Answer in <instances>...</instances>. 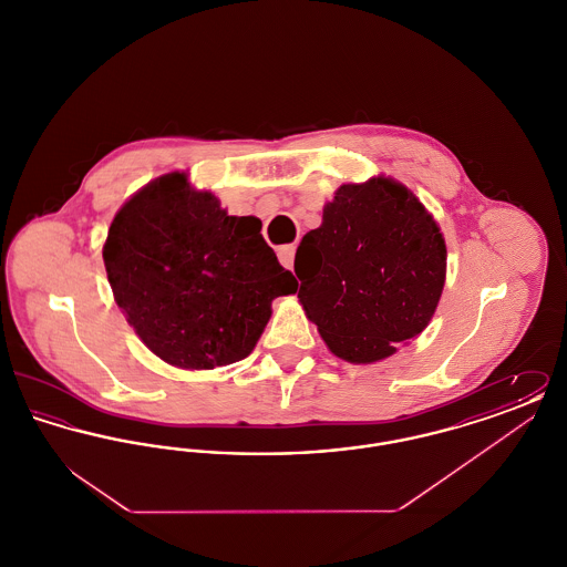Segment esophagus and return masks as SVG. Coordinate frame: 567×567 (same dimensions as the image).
I'll return each instance as SVG.
<instances>
[{
    "mask_svg": "<svg viewBox=\"0 0 567 567\" xmlns=\"http://www.w3.org/2000/svg\"><path fill=\"white\" fill-rule=\"evenodd\" d=\"M278 259H280V264H282L287 270H291V268H293V259H296V244H285V246H280V248H278Z\"/></svg>",
    "mask_w": 567,
    "mask_h": 567,
    "instance_id": "34e87169",
    "label": "esophagus"
}]
</instances>
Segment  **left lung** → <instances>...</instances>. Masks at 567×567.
Listing matches in <instances>:
<instances>
[{
    "label": "left lung",
    "instance_id": "obj_1",
    "mask_svg": "<svg viewBox=\"0 0 567 567\" xmlns=\"http://www.w3.org/2000/svg\"><path fill=\"white\" fill-rule=\"evenodd\" d=\"M299 303L324 344L349 363H374L416 338L446 280L437 223L402 183L342 185L321 227L296 252Z\"/></svg>",
    "mask_w": 567,
    "mask_h": 567
}]
</instances>
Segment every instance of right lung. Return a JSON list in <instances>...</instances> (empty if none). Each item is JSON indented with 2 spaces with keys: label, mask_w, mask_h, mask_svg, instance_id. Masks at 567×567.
Masks as SVG:
<instances>
[{
  "label": "right lung",
  "mask_w": 567,
  "mask_h": 567,
  "mask_svg": "<svg viewBox=\"0 0 567 567\" xmlns=\"http://www.w3.org/2000/svg\"><path fill=\"white\" fill-rule=\"evenodd\" d=\"M116 306L146 349L183 370L248 357L276 297L296 293L255 216H229L185 172L163 174L116 213L104 244Z\"/></svg>",
  "instance_id": "add662e5"
}]
</instances>
